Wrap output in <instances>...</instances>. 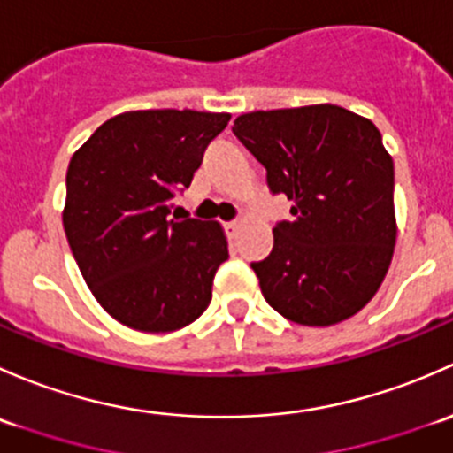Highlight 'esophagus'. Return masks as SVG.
<instances>
[{
    "instance_id": "obj_1",
    "label": "esophagus",
    "mask_w": 453,
    "mask_h": 453,
    "mask_svg": "<svg viewBox=\"0 0 453 453\" xmlns=\"http://www.w3.org/2000/svg\"><path fill=\"white\" fill-rule=\"evenodd\" d=\"M237 226H240V220L226 222V228H231V231H237Z\"/></svg>"
}]
</instances>
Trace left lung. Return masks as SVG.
Returning a JSON list of instances; mask_svg holds the SVG:
<instances>
[{
    "label": "left lung",
    "instance_id": "left-lung-1",
    "mask_svg": "<svg viewBox=\"0 0 453 453\" xmlns=\"http://www.w3.org/2000/svg\"><path fill=\"white\" fill-rule=\"evenodd\" d=\"M233 134L265 167L273 194L295 203L274 244L250 268L268 305L307 327H329L375 296L393 259L395 170L371 119L342 106L255 111Z\"/></svg>",
    "mask_w": 453,
    "mask_h": 453
}]
</instances>
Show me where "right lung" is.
<instances>
[{"label":"right lung","instance_id":"add662e5","mask_svg":"<svg viewBox=\"0 0 453 453\" xmlns=\"http://www.w3.org/2000/svg\"><path fill=\"white\" fill-rule=\"evenodd\" d=\"M228 113L130 111L104 122L67 167L63 226L93 296L130 329L165 334L211 303L228 259L218 222L172 213Z\"/></svg>","mask_w":453,"mask_h":453}]
</instances>
